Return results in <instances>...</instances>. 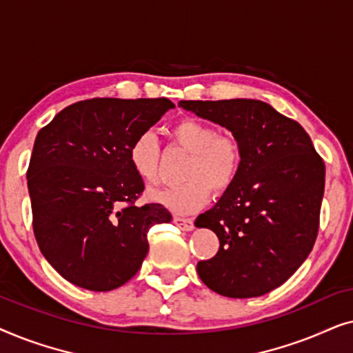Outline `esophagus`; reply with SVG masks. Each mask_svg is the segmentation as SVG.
<instances>
[{"mask_svg":"<svg viewBox=\"0 0 353 353\" xmlns=\"http://www.w3.org/2000/svg\"><path fill=\"white\" fill-rule=\"evenodd\" d=\"M173 223L183 231H191L194 228V221L191 219H183V216H173Z\"/></svg>","mask_w":353,"mask_h":353,"instance_id":"34e87169","label":"esophagus"}]
</instances>
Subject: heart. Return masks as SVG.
<instances>
[{"label": "heart", "mask_w": 353, "mask_h": 353, "mask_svg": "<svg viewBox=\"0 0 353 353\" xmlns=\"http://www.w3.org/2000/svg\"><path fill=\"white\" fill-rule=\"evenodd\" d=\"M170 138L178 148L190 154L183 170V185L156 191L159 204L175 214H192L216 194L228 191L238 180L243 167V146L233 133H216L214 125L199 119L178 120L170 128ZM133 172L148 185L159 180V146L151 132L133 139L128 148Z\"/></svg>", "instance_id": "heart-1"}]
</instances>
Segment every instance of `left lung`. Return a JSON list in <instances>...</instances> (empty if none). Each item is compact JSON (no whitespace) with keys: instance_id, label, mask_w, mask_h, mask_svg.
Listing matches in <instances>:
<instances>
[{"instance_id":"obj_1","label":"left lung","mask_w":353,"mask_h":353,"mask_svg":"<svg viewBox=\"0 0 353 353\" xmlns=\"http://www.w3.org/2000/svg\"><path fill=\"white\" fill-rule=\"evenodd\" d=\"M230 130L243 146L239 176L197 228L219 236L220 249L197 263L202 283L225 297L263 296L296 273L320 226L325 162L305 130L257 99L180 101Z\"/></svg>"}]
</instances>
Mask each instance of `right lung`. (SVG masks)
Returning <instances> with one entry per match:
<instances>
[{
  "label": "right lung",
  "mask_w": 353,
  "mask_h": 353,
  "mask_svg": "<svg viewBox=\"0 0 353 353\" xmlns=\"http://www.w3.org/2000/svg\"><path fill=\"white\" fill-rule=\"evenodd\" d=\"M173 108L167 98H93L38 132L27 170L33 233L69 283L96 292L120 288L146 259L149 228L172 221L162 204H134L144 183L128 148Z\"/></svg>",
  "instance_id": "1"
}]
</instances>
